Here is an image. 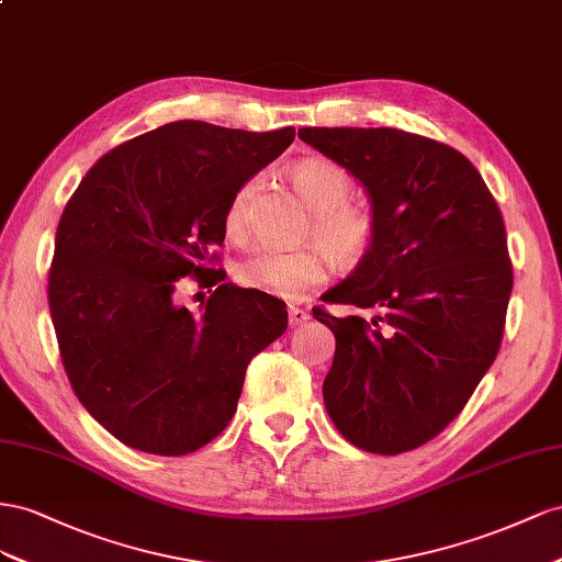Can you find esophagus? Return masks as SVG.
<instances>
[{
  "mask_svg": "<svg viewBox=\"0 0 562 562\" xmlns=\"http://www.w3.org/2000/svg\"><path fill=\"white\" fill-rule=\"evenodd\" d=\"M308 319H311L308 311H303V308H299V306H290V325H292V327H299V325H303V323H308Z\"/></svg>",
  "mask_w": 562,
  "mask_h": 562,
  "instance_id": "obj_1",
  "label": "esophagus"
}]
</instances>
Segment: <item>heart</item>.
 Segmentation results:
<instances>
[{
  "instance_id": "heart-1",
  "label": "heart",
  "mask_w": 562,
  "mask_h": 562,
  "mask_svg": "<svg viewBox=\"0 0 562 562\" xmlns=\"http://www.w3.org/2000/svg\"><path fill=\"white\" fill-rule=\"evenodd\" d=\"M290 179L313 214V235L327 247L339 266H356L370 254L376 223L364 206L350 204L352 179L336 162L308 157L290 167ZM256 181L239 186L223 214V231L239 239L247 231L249 200ZM327 276V254L323 247L308 245L292 251L259 247L235 268V280L247 290L280 299H299Z\"/></svg>"
}]
</instances>
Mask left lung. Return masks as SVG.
<instances>
[{"label": "left lung", "instance_id": "obj_1", "mask_svg": "<svg viewBox=\"0 0 562 562\" xmlns=\"http://www.w3.org/2000/svg\"><path fill=\"white\" fill-rule=\"evenodd\" d=\"M299 138L348 169L372 202L376 237L325 294L372 317H334L323 383L341 436L400 454L454 422L502 346L513 266L499 206L459 150L391 126H306Z\"/></svg>", "mask_w": 562, "mask_h": 562}]
</instances>
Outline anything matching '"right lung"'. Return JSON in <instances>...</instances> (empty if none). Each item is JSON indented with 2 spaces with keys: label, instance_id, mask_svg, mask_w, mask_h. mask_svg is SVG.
Instances as JSON below:
<instances>
[{
  "label": "right lung",
  "instance_id": "add662e5",
  "mask_svg": "<svg viewBox=\"0 0 562 562\" xmlns=\"http://www.w3.org/2000/svg\"><path fill=\"white\" fill-rule=\"evenodd\" d=\"M294 126L181 120L112 148L66 204L49 311L79 403L134 450L183 457L228 426L247 364L286 329L284 301L212 268L233 192L280 157ZM181 277L216 285L190 314Z\"/></svg>",
  "mask_w": 562,
  "mask_h": 562
}]
</instances>
